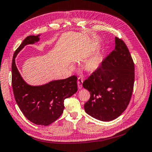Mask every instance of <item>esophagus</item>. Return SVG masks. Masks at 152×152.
Here are the masks:
<instances>
[{
  "mask_svg": "<svg viewBox=\"0 0 152 152\" xmlns=\"http://www.w3.org/2000/svg\"><path fill=\"white\" fill-rule=\"evenodd\" d=\"M83 79L81 77H79L78 80H77V85H78V88L80 89L83 86Z\"/></svg>",
  "mask_w": 152,
  "mask_h": 152,
  "instance_id": "esophagus-1",
  "label": "esophagus"
}]
</instances>
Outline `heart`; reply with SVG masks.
I'll use <instances>...</instances> for the list:
<instances>
[{"label": "heart", "instance_id": "obj_1", "mask_svg": "<svg viewBox=\"0 0 152 152\" xmlns=\"http://www.w3.org/2000/svg\"><path fill=\"white\" fill-rule=\"evenodd\" d=\"M102 62V57L100 55H96L89 58L85 63V67L89 72H93L96 70Z\"/></svg>", "mask_w": 152, "mask_h": 152}]
</instances>
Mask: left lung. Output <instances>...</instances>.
Instances as JSON below:
<instances>
[{"label":"left lung","mask_w":152,"mask_h":152,"mask_svg":"<svg viewBox=\"0 0 152 152\" xmlns=\"http://www.w3.org/2000/svg\"><path fill=\"white\" fill-rule=\"evenodd\" d=\"M115 46L83 86L91 97L85 110L94 118L110 121L117 118L131 101L134 83V64L121 39L115 37Z\"/></svg>","instance_id":"1"}]
</instances>
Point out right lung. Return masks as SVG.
Listing matches in <instances>:
<instances>
[{
    "label": "right lung",
    "instance_id": "add662e5",
    "mask_svg": "<svg viewBox=\"0 0 152 152\" xmlns=\"http://www.w3.org/2000/svg\"><path fill=\"white\" fill-rule=\"evenodd\" d=\"M39 36L27 37L15 51L12 63V85L15 100L25 117L36 125L47 126L62 114L65 99L77 91V77L73 75L38 86L24 81L15 66V58L26 45L38 41Z\"/></svg>",
    "mask_w": 152,
    "mask_h": 152
}]
</instances>
